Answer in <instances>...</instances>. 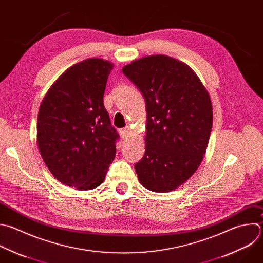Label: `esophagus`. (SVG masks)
Instances as JSON below:
<instances>
[{
    "instance_id": "obj_1",
    "label": "esophagus",
    "mask_w": 263,
    "mask_h": 263,
    "mask_svg": "<svg viewBox=\"0 0 263 263\" xmlns=\"http://www.w3.org/2000/svg\"><path fill=\"white\" fill-rule=\"evenodd\" d=\"M121 134H122L123 138H127V137L129 136V134H130V127H129V126H126L125 128H123V129L121 130Z\"/></svg>"
}]
</instances>
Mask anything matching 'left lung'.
<instances>
[{
  "label": "left lung",
  "mask_w": 263,
  "mask_h": 263,
  "mask_svg": "<svg viewBox=\"0 0 263 263\" xmlns=\"http://www.w3.org/2000/svg\"><path fill=\"white\" fill-rule=\"evenodd\" d=\"M123 73L145 100V152L135 164L140 184L153 192H170L199 167L213 126L209 92L185 63L164 54L131 62Z\"/></svg>",
  "instance_id": "obj_1"
}]
</instances>
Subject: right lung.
I'll return each mask as SVG.
<instances>
[{"instance_id":"right-lung-1","label":"right lung","mask_w":263,"mask_h":263,"mask_svg":"<svg viewBox=\"0 0 263 263\" xmlns=\"http://www.w3.org/2000/svg\"><path fill=\"white\" fill-rule=\"evenodd\" d=\"M112 68L99 58L71 66L50 86L39 108L40 155L59 182L77 190L99 187L116 157L119 134L103 104Z\"/></svg>"}]
</instances>
